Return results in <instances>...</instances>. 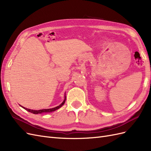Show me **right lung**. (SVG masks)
<instances>
[{
	"instance_id": "1",
	"label": "right lung",
	"mask_w": 151,
	"mask_h": 151,
	"mask_svg": "<svg viewBox=\"0 0 151 151\" xmlns=\"http://www.w3.org/2000/svg\"><path fill=\"white\" fill-rule=\"evenodd\" d=\"M65 99H66V96H65V97H64V100H63V102L59 105V106H57V107H55V108H50V109H40V110H33V109H28V108H26L24 106H22L21 105H20V106L22 108H24V109H26V110H27L29 112H31L33 114H41V113H50V112H52V111H54L57 110V109H59L60 107L62 106V105H63V104L65 103Z\"/></svg>"
}]
</instances>
